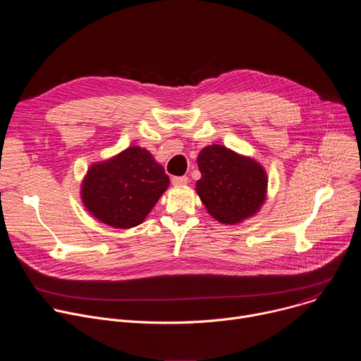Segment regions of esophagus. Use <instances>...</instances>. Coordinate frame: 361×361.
Here are the masks:
<instances>
[{
	"label": "esophagus",
	"mask_w": 361,
	"mask_h": 361,
	"mask_svg": "<svg viewBox=\"0 0 361 361\" xmlns=\"http://www.w3.org/2000/svg\"><path fill=\"white\" fill-rule=\"evenodd\" d=\"M171 183H173L174 187H181V185H185L188 183V178L187 177H173Z\"/></svg>",
	"instance_id": "esophagus-1"
}]
</instances>
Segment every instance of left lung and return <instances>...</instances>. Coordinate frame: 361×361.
<instances>
[{"mask_svg": "<svg viewBox=\"0 0 361 361\" xmlns=\"http://www.w3.org/2000/svg\"><path fill=\"white\" fill-rule=\"evenodd\" d=\"M197 164L201 178L195 183V191L219 223L240 224L262 210L269 177L255 159L212 144L200 151Z\"/></svg>", "mask_w": 361, "mask_h": 361, "instance_id": "left-lung-1", "label": "left lung"}]
</instances>
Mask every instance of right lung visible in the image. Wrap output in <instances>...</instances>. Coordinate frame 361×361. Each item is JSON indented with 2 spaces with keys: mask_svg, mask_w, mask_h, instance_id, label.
<instances>
[{
  "mask_svg": "<svg viewBox=\"0 0 361 361\" xmlns=\"http://www.w3.org/2000/svg\"><path fill=\"white\" fill-rule=\"evenodd\" d=\"M170 185L163 166L152 154L131 145L116 156L92 163L80 188L87 212L113 228L141 224Z\"/></svg>",
  "mask_w": 361,
  "mask_h": 361,
  "instance_id": "right-lung-1",
  "label": "right lung"
}]
</instances>
